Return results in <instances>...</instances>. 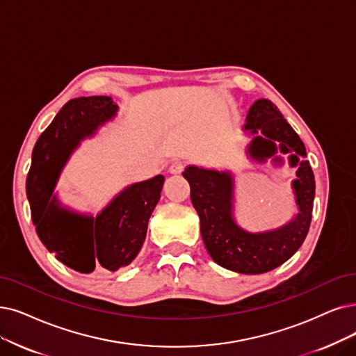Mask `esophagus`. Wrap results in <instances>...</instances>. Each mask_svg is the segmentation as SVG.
<instances>
[{
	"mask_svg": "<svg viewBox=\"0 0 356 356\" xmlns=\"http://www.w3.org/2000/svg\"><path fill=\"white\" fill-rule=\"evenodd\" d=\"M182 169H184L182 162L175 161V162L170 163V166H169V172L172 174V175H178V174H181V172H182Z\"/></svg>",
	"mask_w": 356,
	"mask_h": 356,
	"instance_id": "esophagus-1",
	"label": "esophagus"
}]
</instances>
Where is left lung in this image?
Segmentation results:
<instances>
[{"label":"left lung","mask_w":356,"mask_h":356,"mask_svg":"<svg viewBox=\"0 0 356 356\" xmlns=\"http://www.w3.org/2000/svg\"><path fill=\"white\" fill-rule=\"evenodd\" d=\"M243 131L251 137L247 158L255 163L272 161L275 166L296 168L292 191L296 215L276 229L250 232L235 219V178L231 170L188 165L184 178L190 184L191 202L200 218L203 243L213 261L243 275H260L288 261L308 234L316 181L307 152L288 121L268 99H257L247 113Z\"/></svg>","instance_id":"left-lung-1"}]
</instances>
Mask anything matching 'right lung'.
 <instances>
[{
    "label": "right lung",
    "mask_w": 356,
    "mask_h": 356,
    "mask_svg": "<svg viewBox=\"0 0 356 356\" xmlns=\"http://www.w3.org/2000/svg\"><path fill=\"white\" fill-rule=\"evenodd\" d=\"M117 115L118 105L109 96L71 99L36 141L26 179L42 244L63 264L86 275L117 272L137 257L165 182L163 175H156L127 186L96 216L61 203L55 187L70 156Z\"/></svg>",
    "instance_id": "right-lung-1"
}]
</instances>
